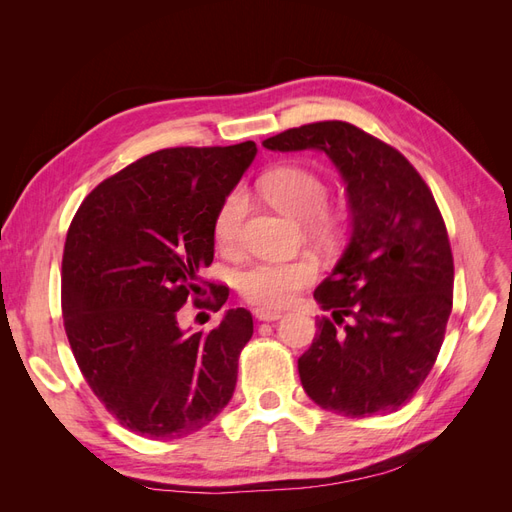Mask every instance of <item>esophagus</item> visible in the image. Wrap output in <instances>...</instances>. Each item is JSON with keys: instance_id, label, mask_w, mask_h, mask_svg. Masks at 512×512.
<instances>
[{"instance_id": "34e87169", "label": "esophagus", "mask_w": 512, "mask_h": 512, "mask_svg": "<svg viewBox=\"0 0 512 512\" xmlns=\"http://www.w3.org/2000/svg\"><path fill=\"white\" fill-rule=\"evenodd\" d=\"M254 316H256L258 320H262V322H273V320H277V318H282L280 312H273V309H262V307L254 309Z\"/></svg>"}]
</instances>
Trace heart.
Returning a JSON list of instances; mask_svg holds the SVG:
<instances>
[{"label": "heart", "mask_w": 512, "mask_h": 512, "mask_svg": "<svg viewBox=\"0 0 512 512\" xmlns=\"http://www.w3.org/2000/svg\"><path fill=\"white\" fill-rule=\"evenodd\" d=\"M260 190L275 209L292 215V218L329 226L327 213L322 211L329 190L314 170L303 166H280L260 179ZM245 213L247 192L243 188L228 192L213 220L215 241L224 250H232L237 245ZM316 273V262L309 256L258 262L239 275V290L254 305L284 307L297 297L299 290L316 280Z\"/></svg>", "instance_id": "heart-1"}]
</instances>
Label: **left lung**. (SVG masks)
<instances>
[{
	"instance_id": "1",
	"label": "left lung",
	"mask_w": 512,
	"mask_h": 512,
	"mask_svg": "<svg viewBox=\"0 0 512 512\" xmlns=\"http://www.w3.org/2000/svg\"><path fill=\"white\" fill-rule=\"evenodd\" d=\"M262 147L318 149L346 183L350 239L314 292L333 320H318L299 359L305 393L350 418L399 410L436 363L453 309L451 243L431 190L397 149L346 121L307 123Z\"/></svg>"
}]
</instances>
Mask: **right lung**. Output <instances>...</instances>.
<instances>
[{"label":"right lung","instance_id":"add662e5","mask_svg":"<svg viewBox=\"0 0 512 512\" xmlns=\"http://www.w3.org/2000/svg\"><path fill=\"white\" fill-rule=\"evenodd\" d=\"M256 151L245 141L149 153L102 181L68 228L61 309L70 348L106 410L141 436H188L235 393L252 314L228 309L220 327L190 335L177 312L203 292L215 213ZM226 299L220 286L211 307Z\"/></svg>","mask_w":512,"mask_h":512}]
</instances>
